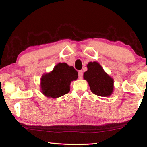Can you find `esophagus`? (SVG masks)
<instances>
[{"instance_id":"obj_1","label":"esophagus","mask_w":147,"mask_h":147,"mask_svg":"<svg viewBox=\"0 0 147 147\" xmlns=\"http://www.w3.org/2000/svg\"><path fill=\"white\" fill-rule=\"evenodd\" d=\"M78 77L80 78H82L83 77V71H78Z\"/></svg>"}]
</instances>
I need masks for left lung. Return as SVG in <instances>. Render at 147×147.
<instances>
[{"instance_id": "left-lung-1", "label": "left lung", "mask_w": 147, "mask_h": 147, "mask_svg": "<svg viewBox=\"0 0 147 147\" xmlns=\"http://www.w3.org/2000/svg\"><path fill=\"white\" fill-rule=\"evenodd\" d=\"M84 78L88 81L91 92L100 96H109L113 92V80L104 72L97 62H89Z\"/></svg>"}]
</instances>
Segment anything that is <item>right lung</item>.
I'll return each instance as SVG.
<instances>
[{"mask_svg": "<svg viewBox=\"0 0 147 147\" xmlns=\"http://www.w3.org/2000/svg\"><path fill=\"white\" fill-rule=\"evenodd\" d=\"M78 72L73 67L65 63H59L50 73L41 78L42 93L48 97L58 98L68 93L71 81L78 78Z\"/></svg>", "mask_w": 147, "mask_h": 147, "instance_id": "1", "label": "right lung"}]
</instances>
